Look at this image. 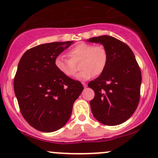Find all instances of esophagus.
Here are the masks:
<instances>
[{"label": "esophagus", "mask_w": 158, "mask_h": 158, "mask_svg": "<svg viewBox=\"0 0 158 158\" xmlns=\"http://www.w3.org/2000/svg\"><path fill=\"white\" fill-rule=\"evenodd\" d=\"M81 84L83 85V86H84L85 88H86V87H87V84H86V83H85V82H82V83H81Z\"/></svg>", "instance_id": "1"}]
</instances>
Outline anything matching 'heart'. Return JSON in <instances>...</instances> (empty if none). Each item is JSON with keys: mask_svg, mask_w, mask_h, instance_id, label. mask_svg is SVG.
I'll return each instance as SVG.
<instances>
[{"mask_svg": "<svg viewBox=\"0 0 158 158\" xmlns=\"http://www.w3.org/2000/svg\"><path fill=\"white\" fill-rule=\"evenodd\" d=\"M70 59L63 56H57L55 59L56 69L63 75L72 77L77 72L76 64L79 62L81 72L77 78L81 80H86L103 73L108 62V52L103 45H93L89 43H79L70 49L68 52Z\"/></svg>", "mask_w": 158, "mask_h": 158, "instance_id": "b5f03b06", "label": "heart"}]
</instances>
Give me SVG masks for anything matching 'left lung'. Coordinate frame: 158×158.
<instances>
[{"mask_svg": "<svg viewBox=\"0 0 158 158\" xmlns=\"http://www.w3.org/2000/svg\"><path fill=\"white\" fill-rule=\"evenodd\" d=\"M100 43L108 52L106 68L88 87L95 96L90 101L94 117L106 126L126 122L135 113L140 98L142 77L138 63L131 48L109 35L89 39Z\"/></svg>", "mask_w": 158, "mask_h": 158, "instance_id": "8db88e82", "label": "left lung"}]
</instances>
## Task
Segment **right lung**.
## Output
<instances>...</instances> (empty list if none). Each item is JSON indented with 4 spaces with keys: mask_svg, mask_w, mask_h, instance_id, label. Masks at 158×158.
<instances>
[{
    "mask_svg": "<svg viewBox=\"0 0 158 158\" xmlns=\"http://www.w3.org/2000/svg\"><path fill=\"white\" fill-rule=\"evenodd\" d=\"M73 41L38 45L24 52L14 78V91L23 117L39 131L60 129L71 115L84 88L61 74L55 59Z\"/></svg>",
    "mask_w": 158,
    "mask_h": 158,
    "instance_id": "right-lung-1",
    "label": "right lung"
}]
</instances>
